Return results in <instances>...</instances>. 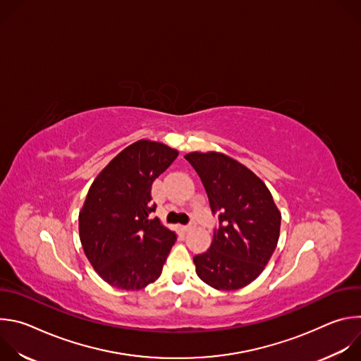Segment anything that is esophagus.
Listing matches in <instances>:
<instances>
[{
	"label": "esophagus",
	"mask_w": 361,
	"mask_h": 361,
	"mask_svg": "<svg viewBox=\"0 0 361 361\" xmlns=\"http://www.w3.org/2000/svg\"><path fill=\"white\" fill-rule=\"evenodd\" d=\"M194 227H195L194 224H188V226H184V227H183V231H184V233H188V231H191Z\"/></svg>",
	"instance_id": "obj_1"
}]
</instances>
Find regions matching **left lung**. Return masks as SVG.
Segmentation results:
<instances>
[{
    "label": "left lung",
    "mask_w": 361,
    "mask_h": 361,
    "mask_svg": "<svg viewBox=\"0 0 361 361\" xmlns=\"http://www.w3.org/2000/svg\"><path fill=\"white\" fill-rule=\"evenodd\" d=\"M184 159L200 176L221 224L210 248L192 259L195 273L216 290L243 288L271 259L281 213L264 181L227 154L192 151Z\"/></svg>",
    "instance_id": "1"
}]
</instances>
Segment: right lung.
<instances>
[{
    "instance_id": "add662e5",
    "label": "right lung",
    "mask_w": 361,
    "mask_h": 361,
    "mask_svg": "<svg viewBox=\"0 0 361 361\" xmlns=\"http://www.w3.org/2000/svg\"><path fill=\"white\" fill-rule=\"evenodd\" d=\"M167 144L138 140L126 147L92 181L78 216L82 250L110 286L137 291L163 271L177 234L151 219V185L177 159Z\"/></svg>"
}]
</instances>
